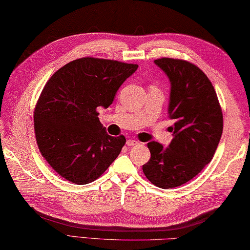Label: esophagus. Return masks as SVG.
<instances>
[{"instance_id": "obj_1", "label": "esophagus", "mask_w": 250, "mask_h": 250, "mask_svg": "<svg viewBox=\"0 0 250 250\" xmlns=\"http://www.w3.org/2000/svg\"><path fill=\"white\" fill-rule=\"evenodd\" d=\"M139 144H140V143L137 142V141H134V140H128V141H126V146H129V147L139 145Z\"/></svg>"}]
</instances>
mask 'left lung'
I'll return each mask as SVG.
<instances>
[{"label":"left lung","mask_w":250,"mask_h":250,"mask_svg":"<svg viewBox=\"0 0 250 250\" xmlns=\"http://www.w3.org/2000/svg\"><path fill=\"white\" fill-rule=\"evenodd\" d=\"M156 64L171 82L168 117L174 139L164 148L148 143L151 157L143 172L159 188L179 187L195 177L213 159L224 129L218 98L204 72L186 60L161 58Z\"/></svg>","instance_id":"left-lung-1"}]
</instances>
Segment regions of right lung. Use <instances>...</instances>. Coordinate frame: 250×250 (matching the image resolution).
I'll return each mask as SVG.
<instances>
[{
  "instance_id": "obj_1",
  "label": "right lung",
  "mask_w": 250,
  "mask_h": 250,
  "mask_svg": "<svg viewBox=\"0 0 250 250\" xmlns=\"http://www.w3.org/2000/svg\"><path fill=\"white\" fill-rule=\"evenodd\" d=\"M139 65L81 58L59 68L46 83L34 109L42 156L61 177L76 185L98 179L118 157L125 137L110 136L99 120L117 90Z\"/></svg>"
}]
</instances>
